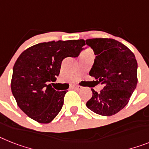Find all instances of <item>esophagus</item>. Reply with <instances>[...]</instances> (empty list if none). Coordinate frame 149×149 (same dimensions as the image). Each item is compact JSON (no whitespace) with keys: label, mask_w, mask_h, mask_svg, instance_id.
Segmentation results:
<instances>
[{"label":"esophagus","mask_w":149,"mask_h":149,"mask_svg":"<svg viewBox=\"0 0 149 149\" xmlns=\"http://www.w3.org/2000/svg\"><path fill=\"white\" fill-rule=\"evenodd\" d=\"M81 88V86H79V85H73V86H72V89H74V90H79Z\"/></svg>","instance_id":"esophagus-1"}]
</instances>
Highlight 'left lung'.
<instances>
[{
  "label": "left lung",
  "instance_id": "8db88e82",
  "mask_svg": "<svg viewBox=\"0 0 149 149\" xmlns=\"http://www.w3.org/2000/svg\"><path fill=\"white\" fill-rule=\"evenodd\" d=\"M86 44L94 50L96 57L89 74L104 88L92 91L87 107L101 116H112L123 109L136 89L137 61L126 45L110 38H93Z\"/></svg>",
  "mask_w": 149,
  "mask_h": 149
}]
</instances>
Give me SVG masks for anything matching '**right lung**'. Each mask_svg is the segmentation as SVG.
Masks as SVG:
<instances>
[{
    "mask_svg": "<svg viewBox=\"0 0 149 149\" xmlns=\"http://www.w3.org/2000/svg\"><path fill=\"white\" fill-rule=\"evenodd\" d=\"M84 45V39L50 41L20 54L13 66L11 91L24 113L39 123H49L57 116L68 91H55L49 82L59 74L62 60L77 56Z\"/></svg>",
    "mask_w": 149,
    "mask_h": 149,
    "instance_id": "right-lung-1",
    "label": "right lung"
}]
</instances>
